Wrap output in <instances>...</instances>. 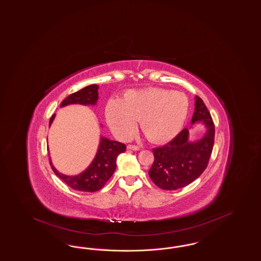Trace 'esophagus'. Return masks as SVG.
<instances>
[{
  "label": "esophagus",
  "mask_w": 261,
  "mask_h": 261,
  "mask_svg": "<svg viewBox=\"0 0 261 261\" xmlns=\"http://www.w3.org/2000/svg\"><path fill=\"white\" fill-rule=\"evenodd\" d=\"M127 148L132 149V150H140L141 149V147L139 145H135V144H128Z\"/></svg>",
  "instance_id": "34e87169"
}]
</instances>
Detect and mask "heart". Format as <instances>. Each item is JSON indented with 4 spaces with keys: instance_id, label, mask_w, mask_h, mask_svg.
Here are the masks:
<instances>
[{
    "instance_id": "b5f03b06",
    "label": "heart",
    "mask_w": 261,
    "mask_h": 261,
    "mask_svg": "<svg viewBox=\"0 0 261 261\" xmlns=\"http://www.w3.org/2000/svg\"><path fill=\"white\" fill-rule=\"evenodd\" d=\"M190 102L180 91L148 88L126 91L121 99H110L105 115L113 133L129 139L140 120L144 136L153 143H165L177 135L184 124Z\"/></svg>"
}]
</instances>
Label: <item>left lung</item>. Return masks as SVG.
<instances>
[{
  "instance_id": "8db88e82",
  "label": "left lung",
  "mask_w": 261,
  "mask_h": 261,
  "mask_svg": "<svg viewBox=\"0 0 261 261\" xmlns=\"http://www.w3.org/2000/svg\"><path fill=\"white\" fill-rule=\"evenodd\" d=\"M201 121L206 132L191 143L189 129L184 128L169 144L153 148L154 162L148 171L154 184L163 190H177L198 178L206 169L215 137V125L202 99L196 96L192 124Z\"/></svg>"
}]
</instances>
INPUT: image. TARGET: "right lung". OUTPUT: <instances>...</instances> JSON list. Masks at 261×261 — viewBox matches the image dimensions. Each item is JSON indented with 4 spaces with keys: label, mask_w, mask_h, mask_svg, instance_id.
<instances>
[{
    "label": "right lung",
    "mask_w": 261,
    "mask_h": 261,
    "mask_svg": "<svg viewBox=\"0 0 261 261\" xmlns=\"http://www.w3.org/2000/svg\"><path fill=\"white\" fill-rule=\"evenodd\" d=\"M98 99V86L90 85L78 90L63 100L61 107L70 104L95 105ZM55 115L49 121V126L54 120ZM126 150V145L117 141H111L107 138L101 137L98 150L89 168L78 175H65L55 169L50 159L51 168L55 174L63 180L70 188L82 192L93 193L101 189L108 181L117 168V158L120 153Z\"/></svg>",
    "instance_id": "obj_1"
}]
</instances>
